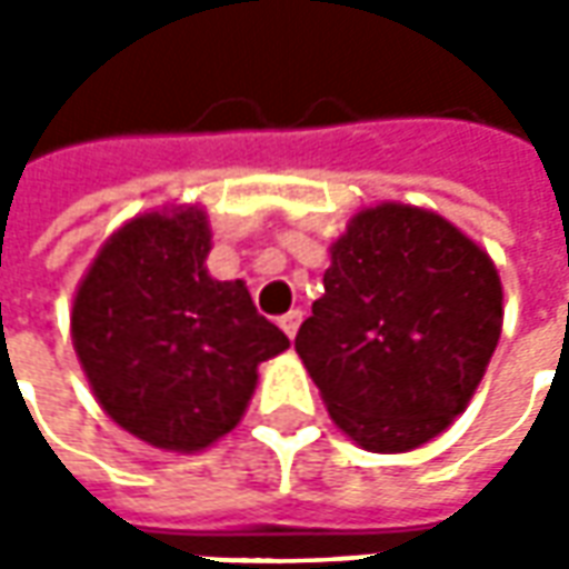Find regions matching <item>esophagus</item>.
Returning <instances> with one entry per match:
<instances>
[{"mask_svg": "<svg viewBox=\"0 0 569 569\" xmlns=\"http://www.w3.org/2000/svg\"><path fill=\"white\" fill-rule=\"evenodd\" d=\"M300 322H303V313H300V310H291V313H284V317L278 319V326L284 329V336H288V339H295L297 329H300Z\"/></svg>", "mask_w": 569, "mask_h": 569, "instance_id": "esophagus-1", "label": "esophagus"}]
</instances>
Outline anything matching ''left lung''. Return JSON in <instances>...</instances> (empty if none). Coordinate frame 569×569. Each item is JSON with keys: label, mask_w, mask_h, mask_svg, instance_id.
Masks as SVG:
<instances>
[{"label": "left lung", "mask_w": 569, "mask_h": 569, "mask_svg": "<svg viewBox=\"0 0 569 569\" xmlns=\"http://www.w3.org/2000/svg\"><path fill=\"white\" fill-rule=\"evenodd\" d=\"M295 348L332 421L370 452H408L466 411L503 326L491 256L427 208L358 211Z\"/></svg>", "instance_id": "left-lung-1"}]
</instances>
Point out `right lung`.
Listing matches in <instances>:
<instances>
[{"label": "right lung", "instance_id": "right-lung-1", "mask_svg": "<svg viewBox=\"0 0 569 569\" xmlns=\"http://www.w3.org/2000/svg\"><path fill=\"white\" fill-rule=\"evenodd\" d=\"M202 208L148 211L100 247L72 303V345L100 408L132 437L199 452L240 425L256 367L288 336L243 281L206 269Z\"/></svg>", "mask_w": 569, "mask_h": 569}]
</instances>
